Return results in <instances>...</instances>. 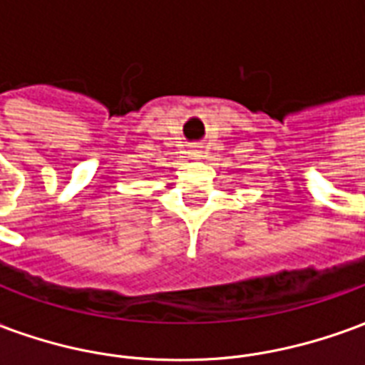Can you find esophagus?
<instances>
[{
  "label": "esophagus",
  "mask_w": 365,
  "mask_h": 365,
  "mask_svg": "<svg viewBox=\"0 0 365 365\" xmlns=\"http://www.w3.org/2000/svg\"><path fill=\"white\" fill-rule=\"evenodd\" d=\"M191 156H193V158H199L201 154H199V150H193V152H191Z\"/></svg>",
  "instance_id": "34e87169"
}]
</instances>
